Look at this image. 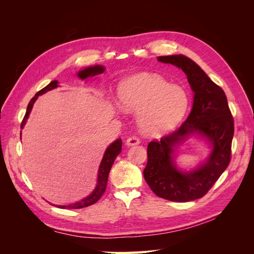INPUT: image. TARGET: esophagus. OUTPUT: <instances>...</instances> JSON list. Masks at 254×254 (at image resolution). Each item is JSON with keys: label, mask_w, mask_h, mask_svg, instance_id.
I'll list each match as a JSON object with an SVG mask.
<instances>
[{"label": "esophagus", "mask_w": 254, "mask_h": 254, "mask_svg": "<svg viewBox=\"0 0 254 254\" xmlns=\"http://www.w3.org/2000/svg\"><path fill=\"white\" fill-rule=\"evenodd\" d=\"M137 144H140V139L137 136H134V135L128 137L127 141H126L127 146H134V145H137Z\"/></svg>", "instance_id": "obj_1"}]
</instances>
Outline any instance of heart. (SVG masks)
Here are the masks:
<instances>
[{"mask_svg":"<svg viewBox=\"0 0 254 254\" xmlns=\"http://www.w3.org/2000/svg\"><path fill=\"white\" fill-rule=\"evenodd\" d=\"M119 102L126 111L140 112L139 125L146 134L171 131L186 115L190 96L179 86L156 74H140L121 84Z\"/></svg>","mask_w":254,"mask_h":254,"instance_id":"1","label":"heart"}]
</instances>
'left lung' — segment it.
<instances>
[{
	"instance_id": "8db88e82",
	"label": "left lung",
	"mask_w": 254,
	"mask_h": 254,
	"mask_svg": "<svg viewBox=\"0 0 254 254\" xmlns=\"http://www.w3.org/2000/svg\"><path fill=\"white\" fill-rule=\"evenodd\" d=\"M160 63L171 64L187 74L194 92L193 108L187 121L160 141L147 146V164L144 178L157 196L171 201L187 202L203 197L226 171L231 160L234 121L227 96L193 60L183 55L160 56ZM197 133L212 144L207 162L190 173L177 170L173 163L174 147Z\"/></svg>"
}]
</instances>
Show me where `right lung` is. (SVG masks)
<instances>
[{
	"mask_svg": "<svg viewBox=\"0 0 254 254\" xmlns=\"http://www.w3.org/2000/svg\"><path fill=\"white\" fill-rule=\"evenodd\" d=\"M104 71H105V67L103 65H94V66H89L87 68H84V70H82V71H79L77 75H78V77L81 79H87L88 77H93V76H95V75L102 74ZM57 87H58V81L53 80L48 84L47 87H44L42 90L37 92L36 95L32 99H30V102L28 103V106H27L26 113L21 123V129L24 127L25 123L29 117V113H30V111H32L34 103L36 102L38 96L42 95L45 93V92L51 91ZM121 149H122V140L121 139H118L117 141H114L109 146V147L106 149L105 155H104L103 160L101 162V165H99L96 188L93 191H92L91 195H89L86 198H83L82 200H80L78 202H75V203L68 204V205H56V206L60 207V209H81V207H86V206L92 205L95 202H97L99 200V198H101L103 196V194L105 193L106 188H107V182H108L109 172L111 170V166L114 162L115 158H117L119 156V153L121 152Z\"/></svg>",
	"mask_w": 254,
	"mask_h": 254,
	"instance_id": "obj_1",
	"label": "right lung"
}]
</instances>
